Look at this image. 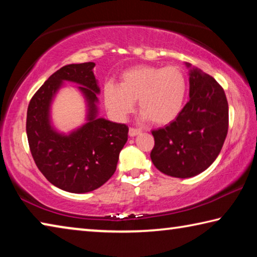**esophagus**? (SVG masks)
Listing matches in <instances>:
<instances>
[{
	"label": "esophagus",
	"mask_w": 257,
	"mask_h": 257,
	"mask_svg": "<svg viewBox=\"0 0 257 257\" xmlns=\"http://www.w3.org/2000/svg\"><path fill=\"white\" fill-rule=\"evenodd\" d=\"M141 132H142L141 129L130 127V128H129V136H130V137H135V136H137V135L141 134Z\"/></svg>",
	"instance_id": "obj_1"
}]
</instances>
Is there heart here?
<instances>
[{
	"instance_id": "heart-1",
	"label": "heart",
	"mask_w": 257,
	"mask_h": 257,
	"mask_svg": "<svg viewBox=\"0 0 257 257\" xmlns=\"http://www.w3.org/2000/svg\"><path fill=\"white\" fill-rule=\"evenodd\" d=\"M187 81L178 67L137 66L123 71L119 85L106 82L103 98L108 111L122 120L138 99L143 119L163 125L172 122L185 105Z\"/></svg>"
}]
</instances>
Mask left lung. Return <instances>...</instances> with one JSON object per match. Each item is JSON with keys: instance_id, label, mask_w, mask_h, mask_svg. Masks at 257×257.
I'll list each match as a JSON object with an SVG mask.
<instances>
[{"instance_id": "1", "label": "left lung", "mask_w": 257, "mask_h": 257, "mask_svg": "<svg viewBox=\"0 0 257 257\" xmlns=\"http://www.w3.org/2000/svg\"><path fill=\"white\" fill-rule=\"evenodd\" d=\"M189 75V101L170 124L152 132V162L175 178H190L206 170L220 154L229 127L228 101L221 85L197 69H191Z\"/></svg>"}]
</instances>
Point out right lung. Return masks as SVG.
Returning a JSON list of instances; mask_svg holds the SVG:
<instances>
[{"label":"right lung","mask_w":257,"mask_h":257,"mask_svg":"<svg viewBox=\"0 0 257 257\" xmlns=\"http://www.w3.org/2000/svg\"><path fill=\"white\" fill-rule=\"evenodd\" d=\"M94 62L68 64L55 71L34 94L28 105L26 132L37 168L52 185L69 193H88L110 179L128 139V125L96 118L99 88ZM63 80L82 84L89 102V122L69 137L49 124V104Z\"/></svg>","instance_id":"add662e5"}]
</instances>
